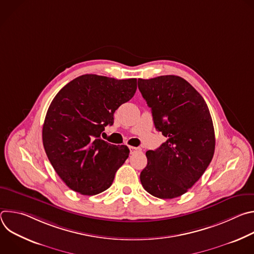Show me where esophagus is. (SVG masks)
<instances>
[{
    "instance_id": "esophagus-1",
    "label": "esophagus",
    "mask_w": 254,
    "mask_h": 254,
    "mask_svg": "<svg viewBox=\"0 0 254 254\" xmlns=\"http://www.w3.org/2000/svg\"><path fill=\"white\" fill-rule=\"evenodd\" d=\"M129 150H130V154H136L141 151V149L136 148V147H129Z\"/></svg>"
}]
</instances>
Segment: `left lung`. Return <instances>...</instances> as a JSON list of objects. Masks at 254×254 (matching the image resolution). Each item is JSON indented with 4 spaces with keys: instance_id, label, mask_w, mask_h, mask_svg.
Instances as JSON below:
<instances>
[{
    "instance_id": "8db88e82",
    "label": "left lung",
    "mask_w": 254,
    "mask_h": 254,
    "mask_svg": "<svg viewBox=\"0 0 254 254\" xmlns=\"http://www.w3.org/2000/svg\"><path fill=\"white\" fill-rule=\"evenodd\" d=\"M137 85L152 108L157 130L167 137L160 148L146 153L140 183L157 198H177L193 187L212 161L215 133L209 108L180 76L139 78Z\"/></svg>"
}]
</instances>
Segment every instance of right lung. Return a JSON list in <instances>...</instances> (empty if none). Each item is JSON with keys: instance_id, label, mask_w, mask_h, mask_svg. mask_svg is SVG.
Here are the masks:
<instances>
[{"instance_id": "right-lung-1", "label": "right lung", "mask_w": 254, "mask_h": 254, "mask_svg": "<svg viewBox=\"0 0 254 254\" xmlns=\"http://www.w3.org/2000/svg\"><path fill=\"white\" fill-rule=\"evenodd\" d=\"M136 79L81 75L53 98L43 125L46 155L63 182L82 195L110 188L117 171L128 158L127 146L100 138L114 124V114L135 93Z\"/></svg>"}]
</instances>
